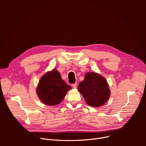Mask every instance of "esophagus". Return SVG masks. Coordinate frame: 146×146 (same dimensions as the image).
Listing matches in <instances>:
<instances>
[{
    "label": "esophagus",
    "instance_id": "34e87169",
    "mask_svg": "<svg viewBox=\"0 0 146 146\" xmlns=\"http://www.w3.org/2000/svg\"><path fill=\"white\" fill-rule=\"evenodd\" d=\"M72 86L73 88H77V83H75L73 84V85H72Z\"/></svg>",
    "mask_w": 146,
    "mask_h": 146
}]
</instances>
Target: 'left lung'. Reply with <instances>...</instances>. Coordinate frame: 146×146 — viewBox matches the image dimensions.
<instances>
[{"instance_id":"left-lung-1","label":"left lung","mask_w":146,"mask_h":146,"mask_svg":"<svg viewBox=\"0 0 146 146\" xmlns=\"http://www.w3.org/2000/svg\"><path fill=\"white\" fill-rule=\"evenodd\" d=\"M78 89L85 98L86 103L92 107H99L104 105L111 95L106 80L95 72L86 73L85 79L79 83Z\"/></svg>"}]
</instances>
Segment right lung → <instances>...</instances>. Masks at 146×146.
I'll return each mask as SVG.
<instances>
[{"label": "right lung", "instance_id": "right-lung-1", "mask_svg": "<svg viewBox=\"0 0 146 146\" xmlns=\"http://www.w3.org/2000/svg\"><path fill=\"white\" fill-rule=\"evenodd\" d=\"M72 89L61 78L60 73L54 68L41 78L36 87L37 96L40 101L48 106L59 104L67 92Z\"/></svg>", "mask_w": 146, "mask_h": 146}]
</instances>
